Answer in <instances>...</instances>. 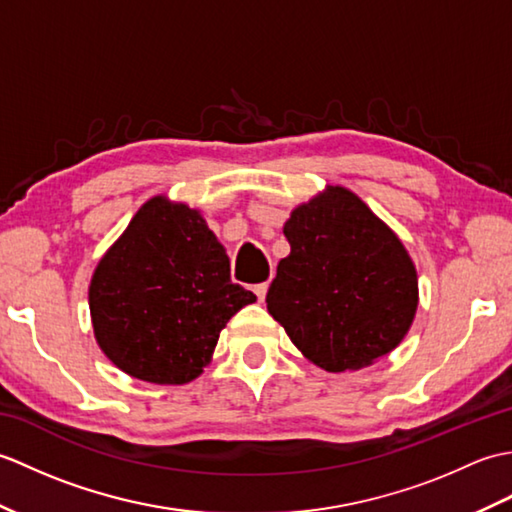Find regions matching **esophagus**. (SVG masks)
<instances>
[{
	"mask_svg": "<svg viewBox=\"0 0 512 512\" xmlns=\"http://www.w3.org/2000/svg\"><path fill=\"white\" fill-rule=\"evenodd\" d=\"M253 292H255L259 301H264L266 299V292H268V281H264V284L253 286Z\"/></svg>",
	"mask_w": 512,
	"mask_h": 512,
	"instance_id": "obj_1",
	"label": "esophagus"
}]
</instances>
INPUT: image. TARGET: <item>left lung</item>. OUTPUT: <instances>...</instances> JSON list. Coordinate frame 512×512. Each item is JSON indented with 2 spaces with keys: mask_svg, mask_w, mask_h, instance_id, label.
I'll list each match as a JSON object with an SVG mask.
<instances>
[{
  "mask_svg": "<svg viewBox=\"0 0 512 512\" xmlns=\"http://www.w3.org/2000/svg\"><path fill=\"white\" fill-rule=\"evenodd\" d=\"M284 235L290 255L266 303L308 361L345 372L400 345L418 310L416 266L356 193L330 184L290 213Z\"/></svg>",
  "mask_w": 512,
  "mask_h": 512,
  "instance_id": "obj_1",
  "label": "left lung"
}]
</instances>
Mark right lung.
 Masks as SVG:
<instances>
[{
    "label": "right lung",
    "instance_id": "1",
    "mask_svg": "<svg viewBox=\"0 0 512 512\" xmlns=\"http://www.w3.org/2000/svg\"><path fill=\"white\" fill-rule=\"evenodd\" d=\"M257 297L198 209L165 195L140 206L90 281L96 343L145 383L184 385L211 363L220 332Z\"/></svg>",
    "mask_w": 512,
    "mask_h": 512
}]
</instances>
